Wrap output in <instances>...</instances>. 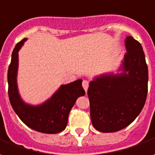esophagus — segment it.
Masks as SVG:
<instances>
[{
  "label": "esophagus",
  "mask_w": 155,
  "mask_h": 155,
  "mask_svg": "<svg viewBox=\"0 0 155 155\" xmlns=\"http://www.w3.org/2000/svg\"><path fill=\"white\" fill-rule=\"evenodd\" d=\"M82 85H83V88L85 90V91H87L89 87V81H83L82 82Z\"/></svg>",
  "instance_id": "34e87169"
}]
</instances>
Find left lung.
Returning a JSON list of instances; mask_svg holds the SVG:
<instances>
[{"label": "left lung", "instance_id": "8db88e82", "mask_svg": "<svg viewBox=\"0 0 155 155\" xmlns=\"http://www.w3.org/2000/svg\"><path fill=\"white\" fill-rule=\"evenodd\" d=\"M125 44L123 73L101 75L90 82L91 119L99 132L114 133L125 128L145 104L149 80L145 55L140 43L133 37H127Z\"/></svg>", "mask_w": 155, "mask_h": 155}]
</instances>
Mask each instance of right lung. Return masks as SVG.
I'll return each mask as SVG.
<instances>
[{
	"mask_svg": "<svg viewBox=\"0 0 155 155\" xmlns=\"http://www.w3.org/2000/svg\"><path fill=\"white\" fill-rule=\"evenodd\" d=\"M25 41L26 38H23L17 44L8 68L10 102L19 118L30 128L44 134H58L66 127L70 111L78 97L85 94L82 87V80L61 85L49 100L40 106L33 107L25 104L20 98L17 85L18 51Z\"/></svg>",
	"mask_w": 155,
	"mask_h": 155,
	"instance_id": "right-lung-1",
	"label": "right lung"
}]
</instances>
